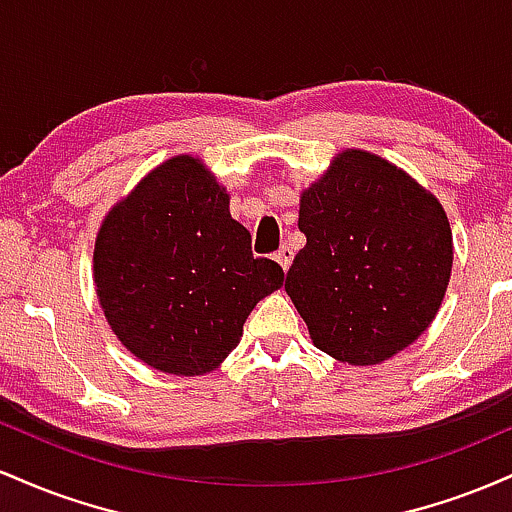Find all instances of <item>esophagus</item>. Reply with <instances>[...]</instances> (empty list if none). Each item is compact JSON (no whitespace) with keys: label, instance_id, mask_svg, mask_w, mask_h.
Listing matches in <instances>:
<instances>
[{"label":"esophagus","instance_id":"esophagus-1","mask_svg":"<svg viewBox=\"0 0 512 512\" xmlns=\"http://www.w3.org/2000/svg\"><path fill=\"white\" fill-rule=\"evenodd\" d=\"M274 260L279 262V267L284 269V272H286V269H289V267H291V262H293V250L289 248V245H284V248H281L279 252H276Z\"/></svg>","mask_w":512,"mask_h":512}]
</instances>
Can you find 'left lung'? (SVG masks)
<instances>
[{"instance_id": "obj_1", "label": "left lung", "mask_w": 512, "mask_h": 512, "mask_svg": "<svg viewBox=\"0 0 512 512\" xmlns=\"http://www.w3.org/2000/svg\"><path fill=\"white\" fill-rule=\"evenodd\" d=\"M305 248L286 293L320 351L375 366L414 344L452 272V231L436 195L363 149H346L301 192Z\"/></svg>"}]
</instances>
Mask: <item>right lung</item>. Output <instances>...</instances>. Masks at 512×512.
Instances as JSON below:
<instances>
[{
	"label": "right lung",
	"instance_id": "obj_1",
	"mask_svg": "<svg viewBox=\"0 0 512 512\" xmlns=\"http://www.w3.org/2000/svg\"><path fill=\"white\" fill-rule=\"evenodd\" d=\"M231 197L197 156L163 161L105 214L93 284L110 330L132 356L170 375H204L236 349L284 269L252 257Z\"/></svg>",
	"mask_w": 512,
	"mask_h": 512
}]
</instances>
